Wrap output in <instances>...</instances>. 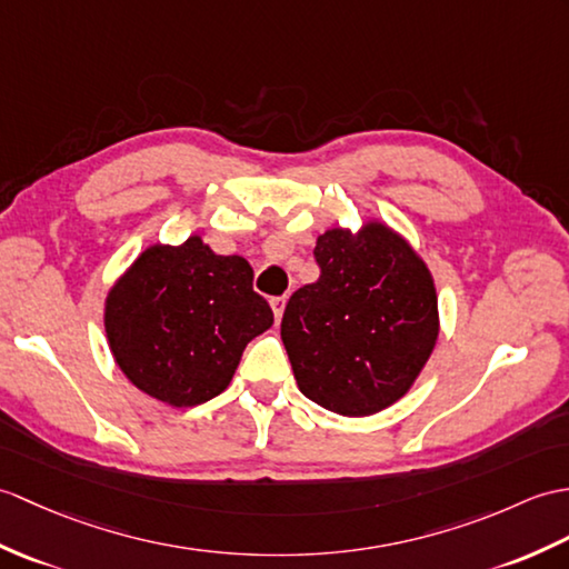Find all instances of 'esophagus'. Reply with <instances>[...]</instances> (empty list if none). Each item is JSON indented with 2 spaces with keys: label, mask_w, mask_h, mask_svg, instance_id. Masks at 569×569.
<instances>
[{
  "label": "esophagus",
  "mask_w": 569,
  "mask_h": 569,
  "mask_svg": "<svg viewBox=\"0 0 569 569\" xmlns=\"http://www.w3.org/2000/svg\"><path fill=\"white\" fill-rule=\"evenodd\" d=\"M283 308H286V298H283V296H281V298H271V310H273L276 322H281V317H283Z\"/></svg>",
  "instance_id": "obj_1"
}]
</instances>
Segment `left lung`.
I'll use <instances>...</instances> for the list:
<instances>
[{
    "mask_svg": "<svg viewBox=\"0 0 569 569\" xmlns=\"http://www.w3.org/2000/svg\"><path fill=\"white\" fill-rule=\"evenodd\" d=\"M320 279L290 296L281 339L300 392L329 412L368 417L415 386L439 339L431 271L380 220L317 237Z\"/></svg>",
    "mask_w": 569,
    "mask_h": 569,
    "instance_id": "obj_1",
    "label": "left lung"
}]
</instances>
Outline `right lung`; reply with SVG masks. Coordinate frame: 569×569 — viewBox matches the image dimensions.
I'll use <instances>...</instances> for the list:
<instances>
[{"mask_svg": "<svg viewBox=\"0 0 569 569\" xmlns=\"http://www.w3.org/2000/svg\"><path fill=\"white\" fill-rule=\"evenodd\" d=\"M252 281L244 257H220L198 234L148 247L106 296L103 327L118 368L164 405L213 400L244 347L273 325Z\"/></svg>", "mask_w": 569, "mask_h": 569, "instance_id": "1", "label": "right lung"}]
</instances>
